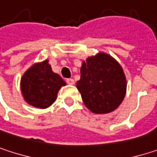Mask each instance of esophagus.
Here are the masks:
<instances>
[{
    "label": "esophagus",
    "instance_id": "1",
    "mask_svg": "<svg viewBox=\"0 0 157 157\" xmlns=\"http://www.w3.org/2000/svg\"><path fill=\"white\" fill-rule=\"evenodd\" d=\"M66 82L68 83V84H75V80L73 78H69V79H66Z\"/></svg>",
    "mask_w": 157,
    "mask_h": 157
}]
</instances>
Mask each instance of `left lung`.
<instances>
[{"mask_svg": "<svg viewBox=\"0 0 157 157\" xmlns=\"http://www.w3.org/2000/svg\"><path fill=\"white\" fill-rule=\"evenodd\" d=\"M76 87L88 109L94 113H107L123 102L126 81L122 67L114 59L98 53L82 63Z\"/></svg>", "mask_w": 157, "mask_h": 157, "instance_id": "8db88e82", "label": "left lung"}]
</instances>
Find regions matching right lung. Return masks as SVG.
I'll return each instance as SVG.
<instances>
[{
	"label": "right lung",
	"instance_id": "right-lung-1",
	"mask_svg": "<svg viewBox=\"0 0 157 157\" xmlns=\"http://www.w3.org/2000/svg\"><path fill=\"white\" fill-rule=\"evenodd\" d=\"M65 85L62 77L52 73L48 61L33 65L21 81V89L25 101L38 108H47L57 97L59 89Z\"/></svg>",
	"mask_w": 157,
	"mask_h": 157
}]
</instances>
